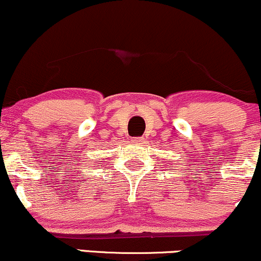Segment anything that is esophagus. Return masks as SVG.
<instances>
[{
    "mask_svg": "<svg viewBox=\"0 0 261 261\" xmlns=\"http://www.w3.org/2000/svg\"><path fill=\"white\" fill-rule=\"evenodd\" d=\"M133 142L134 143H143L145 142V139H143V137H133Z\"/></svg>",
    "mask_w": 261,
    "mask_h": 261,
    "instance_id": "34e87169",
    "label": "esophagus"
}]
</instances>
